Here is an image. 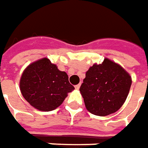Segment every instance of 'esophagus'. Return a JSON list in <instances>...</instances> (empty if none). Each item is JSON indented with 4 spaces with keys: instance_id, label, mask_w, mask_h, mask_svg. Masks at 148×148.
<instances>
[{
    "instance_id": "1",
    "label": "esophagus",
    "mask_w": 148,
    "mask_h": 148,
    "mask_svg": "<svg viewBox=\"0 0 148 148\" xmlns=\"http://www.w3.org/2000/svg\"><path fill=\"white\" fill-rule=\"evenodd\" d=\"M80 86H81V83H79V84H77V85L75 86V88H76V89H79V88H80Z\"/></svg>"
}]
</instances>
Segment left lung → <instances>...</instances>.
Segmentation results:
<instances>
[{
  "instance_id": "8db88e82",
  "label": "left lung",
  "mask_w": 148,
  "mask_h": 148,
  "mask_svg": "<svg viewBox=\"0 0 148 148\" xmlns=\"http://www.w3.org/2000/svg\"><path fill=\"white\" fill-rule=\"evenodd\" d=\"M131 85L129 74L106 58L86 72L80 92L86 109L92 114L104 116L119 110L127 97Z\"/></svg>"
}]
</instances>
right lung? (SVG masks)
<instances>
[{"label": "right lung", "instance_id": "obj_1", "mask_svg": "<svg viewBox=\"0 0 148 148\" xmlns=\"http://www.w3.org/2000/svg\"><path fill=\"white\" fill-rule=\"evenodd\" d=\"M20 88L24 98L32 107L49 112L59 107L74 86L65 71H59L49 59L43 58L24 71Z\"/></svg>", "mask_w": 148, "mask_h": 148}]
</instances>
